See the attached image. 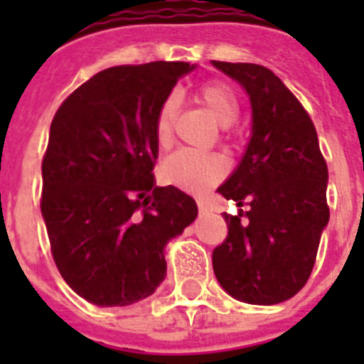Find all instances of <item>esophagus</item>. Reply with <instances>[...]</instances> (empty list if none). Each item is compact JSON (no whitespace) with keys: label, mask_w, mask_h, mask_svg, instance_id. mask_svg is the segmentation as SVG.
Returning <instances> with one entry per match:
<instances>
[{"label":"esophagus","mask_w":364,"mask_h":364,"mask_svg":"<svg viewBox=\"0 0 364 364\" xmlns=\"http://www.w3.org/2000/svg\"><path fill=\"white\" fill-rule=\"evenodd\" d=\"M196 204H198V211H200V213H208V211H210V204H208L205 200H198Z\"/></svg>","instance_id":"esophagus-1"}]
</instances>
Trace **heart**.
I'll return each instance as SVG.
<instances>
[{
  "label": "heart",
  "instance_id": "obj_1",
  "mask_svg": "<svg viewBox=\"0 0 364 364\" xmlns=\"http://www.w3.org/2000/svg\"><path fill=\"white\" fill-rule=\"evenodd\" d=\"M205 109L215 117L221 126H230L240 115L238 96L230 85L223 81L205 82L196 92ZM179 111V96L170 94L160 104L154 117V141L159 147H168L171 132ZM228 162L219 153H200L191 149H181L162 162L160 177L162 181L191 194H202L227 176Z\"/></svg>",
  "mask_w": 364,
  "mask_h": 364
}]
</instances>
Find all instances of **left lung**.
Wrapping results in <instances>:
<instances>
[{"mask_svg": "<svg viewBox=\"0 0 364 364\" xmlns=\"http://www.w3.org/2000/svg\"><path fill=\"white\" fill-rule=\"evenodd\" d=\"M213 65L249 94L253 132L247 151L219 194L243 210L225 213L227 240L213 249L217 282L247 304H279L299 293L316 264L328 223L327 162L316 126L296 96L264 65Z\"/></svg>", "mask_w": 364, "mask_h": 364, "instance_id": "8db88e82", "label": "left lung"}]
</instances>
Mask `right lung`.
Wrapping results in <instances>:
<instances>
[{
	"instance_id": "obj_1",
	"label": "right lung",
	"mask_w": 364,
	"mask_h": 364,
	"mask_svg": "<svg viewBox=\"0 0 364 364\" xmlns=\"http://www.w3.org/2000/svg\"><path fill=\"white\" fill-rule=\"evenodd\" d=\"M188 62L115 65L56 111L43 156L41 213L65 283L96 306L147 299L166 277L164 247L196 219L176 187H154V117Z\"/></svg>"
}]
</instances>
